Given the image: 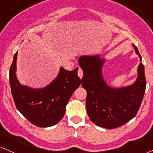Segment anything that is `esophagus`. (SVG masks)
Returning a JSON list of instances; mask_svg holds the SVG:
<instances>
[{
    "instance_id": "1",
    "label": "esophagus",
    "mask_w": 153,
    "mask_h": 153,
    "mask_svg": "<svg viewBox=\"0 0 153 153\" xmlns=\"http://www.w3.org/2000/svg\"><path fill=\"white\" fill-rule=\"evenodd\" d=\"M83 70H82V69L81 67H79L78 68V75L79 76V78H82V77H83Z\"/></svg>"
}]
</instances>
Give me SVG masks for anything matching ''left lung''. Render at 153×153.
Here are the masks:
<instances>
[{
  "instance_id": "obj_1",
  "label": "left lung",
  "mask_w": 153,
  "mask_h": 153,
  "mask_svg": "<svg viewBox=\"0 0 153 153\" xmlns=\"http://www.w3.org/2000/svg\"><path fill=\"white\" fill-rule=\"evenodd\" d=\"M141 63L138 77L131 86L113 88L102 78V68L105 60L100 56H83L78 63L83 70L81 85L86 90V111L93 123L107 129L122 126L138 113L146 89L144 64L137 48L133 45Z\"/></svg>"
}]
</instances>
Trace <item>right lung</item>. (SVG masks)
I'll list each match as a JSON object with an SVG mask.
<instances>
[{"label":"right lung","mask_w":153,"mask_h":153,"mask_svg":"<svg viewBox=\"0 0 153 153\" xmlns=\"http://www.w3.org/2000/svg\"><path fill=\"white\" fill-rule=\"evenodd\" d=\"M17 52L9 70V83L17 109L30 123L40 128L55 125L63 118L66 105L81 85L78 68L72 71L61 67L52 83L43 89H32L19 83L16 77Z\"/></svg>","instance_id":"1"}]
</instances>
